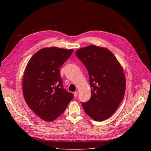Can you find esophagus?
I'll return each mask as SVG.
<instances>
[{"label": "esophagus", "mask_w": 151, "mask_h": 151, "mask_svg": "<svg viewBox=\"0 0 151 151\" xmlns=\"http://www.w3.org/2000/svg\"><path fill=\"white\" fill-rule=\"evenodd\" d=\"M73 95H74V97H76L78 96V91H76L75 92H74Z\"/></svg>", "instance_id": "obj_1"}]
</instances>
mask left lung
I'll return each instance as SVG.
<instances>
[{
	"label": "left lung",
	"mask_w": 151,
	"mask_h": 151,
	"mask_svg": "<svg viewBox=\"0 0 151 151\" xmlns=\"http://www.w3.org/2000/svg\"><path fill=\"white\" fill-rule=\"evenodd\" d=\"M75 54L87 69L91 88L90 100L81 102L84 111L97 121L109 118L124 97L122 68L115 55L104 48L90 45L78 50Z\"/></svg>",
	"instance_id": "obj_1"
}]
</instances>
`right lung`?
Listing matches in <instances>:
<instances>
[{"mask_svg": "<svg viewBox=\"0 0 151 151\" xmlns=\"http://www.w3.org/2000/svg\"><path fill=\"white\" fill-rule=\"evenodd\" d=\"M73 50L45 48L36 52L26 68L23 81L24 99L42 119L52 121L61 115L73 95L64 88L60 69Z\"/></svg>", "mask_w": 151, "mask_h": 151, "instance_id": "add662e5", "label": "right lung"}]
</instances>
